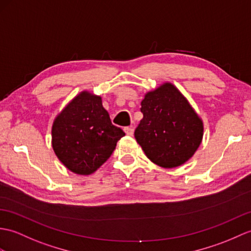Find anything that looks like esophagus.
I'll use <instances>...</instances> for the list:
<instances>
[{"label": "esophagus", "instance_id": "34e87169", "mask_svg": "<svg viewBox=\"0 0 251 251\" xmlns=\"http://www.w3.org/2000/svg\"><path fill=\"white\" fill-rule=\"evenodd\" d=\"M124 131L126 132L127 136H132L133 128H132V127H125V128H124Z\"/></svg>", "mask_w": 251, "mask_h": 251}]
</instances>
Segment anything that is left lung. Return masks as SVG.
Wrapping results in <instances>:
<instances>
[{
    "instance_id": "8db88e82",
    "label": "left lung",
    "mask_w": 251,
    "mask_h": 251,
    "mask_svg": "<svg viewBox=\"0 0 251 251\" xmlns=\"http://www.w3.org/2000/svg\"><path fill=\"white\" fill-rule=\"evenodd\" d=\"M135 138L148 158L162 168L185 164L201 144L203 123L182 93L164 83L145 94Z\"/></svg>"
}]
</instances>
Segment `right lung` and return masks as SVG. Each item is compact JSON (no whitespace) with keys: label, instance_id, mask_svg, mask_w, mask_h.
<instances>
[{"label":"right lung","instance_id":"right-lung-1","mask_svg":"<svg viewBox=\"0 0 251 251\" xmlns=\"http://www.w3.org/2000/svg\"><path fill=\"white\" fill-rule=\"evenodd\" d=\"M125 136L111 123L101 97L81 92L52 125V148L68 170L89 176L106 162Z\"/></svg>","mask_w":251,"mask_h":251}]
</instances>
